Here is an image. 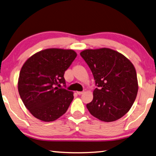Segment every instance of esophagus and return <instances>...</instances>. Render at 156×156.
<instances>
[{
    "mask_svg": "<svg viewBox=\"0 0 156 156\" xmlns=\"http://www.w3.org/2000/svg\"><path fill=\"white\" fill-rule=\"evenodd\" d=\"M83 94V91H77L78 95H82Z\"/></svg>",
    "mask_w": 156,
    "mask_h": 156,
    "instance_id": "esophagus-1",
    "label": "esophagus"
}]
</instances>
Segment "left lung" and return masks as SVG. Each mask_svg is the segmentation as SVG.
I'll return each mask as SVG.
<instances>
[{
    "mask_svg": "<svg viewBox=\"0 0 156 156\" xmlns=\"http://www.w3.org/2000/svg\"><path fill=\"white\" fill-rule=\"evenodd\" d=\"M80 56L89 65L98 88L87 105L91 114L104 122L125 115L133 105L138 91L137 73L127 58L109 48L85 49Z\"/></svg>",
    "mask_w": 156,
    "mask_h": 156,
    "instance_id": "obj_1",
    "label": "left lung"
}]
</instances>
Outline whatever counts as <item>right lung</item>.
Instances as JSON below:
<instances>
[{
	"instance_id": "obj_1",
	"label": "right lung",
	"mask_w": 156,
	"mask_h": 156,
	"mask_svg": "<svg viewBox=\"0 0 156 156\" xmlns=\"http://www.w3.org/2000/svg\"><path fill=\"white\" fill-rule=\"evenodd\" d=\"M77 56L72 49L49 48L36 53L21 68L18 89L25 107L37 119L52 122L66 113L73 99L64 73Z\"/></svg>"
}]
</instances>
